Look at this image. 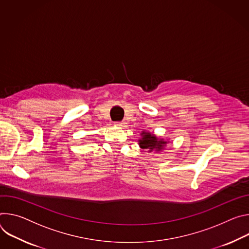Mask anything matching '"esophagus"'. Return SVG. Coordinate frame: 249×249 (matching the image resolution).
Wrapping results in <instances>:
<instances>
[{"instance_id":"esophagus-1","label":"esophagus","mask_w":249,"mask_h":249,"mask_svg":"<svg viewBox=\"0 0 249 249\" xmlns=\"http://www.w3.org/2000/svg\"><path fill=\"white\" fill-rule=\"evenodd\" d=\"M124 124H124V123H123V122H120V123H116V125H117V126H119V127H122V128L125 126Z\"/></svg>"}]
</instances>
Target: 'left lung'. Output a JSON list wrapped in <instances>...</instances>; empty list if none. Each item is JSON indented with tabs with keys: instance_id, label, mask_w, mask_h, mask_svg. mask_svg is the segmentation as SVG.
<instances>
[{
	"instance_id": "1",
	"label": "left lung",
	"mask_w": 249,
	"mask_h": 249,
	"mask_svg": "<svg viewBox=\"0 0 249 249\" xmlns=\"http://www.w3.org/2000/svg\"><path fill=\"white\" fill-rule=\"evenodd\" d=\"M142 139L139 140L140 147L142 149L148 150V152H160L166 146V144L169 142L167 140L159 139L155 134L151 132H147L146 130H142Z\"/></svg>"
}]
</instances>
